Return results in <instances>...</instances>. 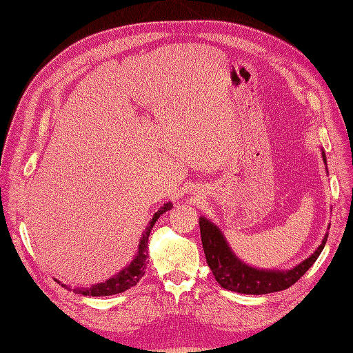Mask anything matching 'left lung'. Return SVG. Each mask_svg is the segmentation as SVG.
Wrapping results in <instances>:
<instances>
[{
	"label": "left lung",
	"mask_w": 353,
	"mask_h": 353,
	"mask_svg": "<svg viewBox=\"0 0 353 353\" xmlns=\"http://www.w3.org/2000/svg\"><path fill=\"white\" fill-rule=\"evenodd\" d=\"M321 153L324 163L327 166V157L323 148ZM199 225L203 250H205L208 265L213 275H215V280L219 283L221 287L227 288V290L237 292L241 294H268L285 290V288L293 285L315 263L319 253L323 252L328 237V232H325V236L316 250L307 259L296 265L294 268L265 270L256 268V266H252L241 261L232 252L225 236H223V232L219 230L216 223H213L206 216H200Z\"/></svg>",
	"instance_id": "1"
}]
</instances>
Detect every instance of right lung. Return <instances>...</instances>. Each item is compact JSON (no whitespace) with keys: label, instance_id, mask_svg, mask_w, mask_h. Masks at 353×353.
I'll use <instances>...</instances> for the list:
<instances>
[{"label":"right lung","instance_id":"right-lung-1","mask_svg":"<svg viewBox=\"0 0 353 353\" xmlns=\"http://www.w3.org/2000/svg\"><path fill=\"white\" fill-rule=\"evenodd\" d=\"M172 203L168 201L165 203L163 206H160L159 210L154 213L152 221L148 222V225L145 227L143 236L140 239V243H138V249L135 252L134 259L128 263L123 270H121L117 274H114L113 276H110L109 280H105L103 283H97L92 284L91 287H78L73 288L74 293L82 294V296H112V294H117V293H123L126 290H130L131 287L137 285V283L141 280V276L145 272V266H147V243H148V236L153 230V225L156 223V221L159 219V216L162 213L168 212L172 209ZM59 284H61L59 280H56ZM61 287H66L68 290H72V287H68L66 284H61Z\"/></svg>","mask_w":353,"mask_h":353}]
</instances>
